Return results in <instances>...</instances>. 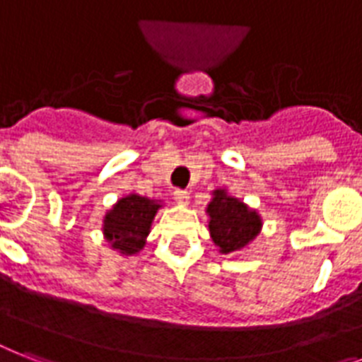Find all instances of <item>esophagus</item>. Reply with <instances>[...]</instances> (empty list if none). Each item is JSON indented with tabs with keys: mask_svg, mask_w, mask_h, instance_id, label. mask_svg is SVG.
I'll list each match as a JSON object with an SVG mask.
<instances>
[{
	"mask_svg": "<svg viewBox=\"0 0 362 362\" xmlns=\"http://www.w3.org/2000/svg\"><path fill=\"white\" fill-rule=\"evenodd\" d=\"M175 201L178 204H187V201H189V193L186 192V189H175Z\"/></svg>",
	"mask_w": 362,
	"mask_h": 362,
	"instance_id": "34e87169",
	"label": "esophagus"
}]
</instances>
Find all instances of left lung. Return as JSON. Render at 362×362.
I'll use <instances>...</instances> for the list:
<instances>
[{"label":"left lung","mask_w":362,"mask_h":362,"mask_svg":"<svg viewBox=\"0 0 362 362\" xmlns=\"http://www.w3.org/2000/svg\"><path fill=\"white\" fill-rule=\"evenodd\" d=\"M209 231L220 253L240 252L261 231V216L247 209L240 199L231 197L226 189H214L212 201L206 206Z\"/></svg>","instance_id":"8db88e82"}]
</instances>
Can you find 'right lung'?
Returning a JSON list of instances; mask_svg holds the SVG:
<instances>
[{
  "instance_id": "right-lung-1",
  "label": "right lung",
  "mask_w": 362,
  "mask_h": 362,
  "mask_svg": "<svg viewBox=\"0 0 362 362\" xmlns=\"http://www.w3.org/2000/svg\"><path fill=\"white\" fill-rule=\"evenodd\" d=\"M159 209V201L141 197L136 193L122 197L103 220V235L112 250H118L124 255L141 252Z\"/></svg>"
}]
</instances>
